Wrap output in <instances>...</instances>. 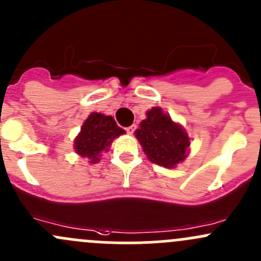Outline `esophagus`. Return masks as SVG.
Masks as SVG:
<instances>
[{"mask_svg": "<svg viewBox=\"0 0 261 261\" xmlns=\"http://www.w3.org/2000/svg\"><path fill=\"white\" fill-rule=\"evenodd\" d=\"M135 128H136V126H135V125H131L130 127L126 128V131H127L128 135H131V134H134V131H135Z\"/></svg>", "mask_w": 261, "mask_h": 261, "instance_id": "34e87169", "label": "esophagus"}]
</instances>
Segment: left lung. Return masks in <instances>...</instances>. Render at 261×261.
<instances>
[{
  "mask_svg": "<svg viewBox=\"0 0 261 261\" xmlns=\"http://www.w3.org/2000/svg\"><path fill=\"white\" fill-rule=\"evenodd\" d=\"M147 159L164 168H175L188 156L191 138L180 123L160 107H152L135 131Z\"/></svg>",
  "mask_w": 261,
  "mask_h": 261,
  "instance_id": "left-lung-1",
  "label": "left lung"
}]
</instances>
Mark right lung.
Instances as JSON below:
<instances>
[{"instance_id": "1", "label": "right lung", "mask_w": 261, "mask_h": 261, "mask_svg": "<svg viewBox=\"0 0 261 261\" xmlns=\"http://www.w3.org/2000/svg\"><path fill=\"white\" fill-rule=\"evenodd\" d=\"M125 134L112 116L92 112L84 120L80 134L74 139V151L91 164L101 160L102 152L109 151L112 141Z\"/></svg>"}]
</instances>
